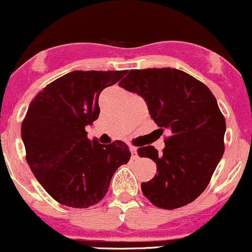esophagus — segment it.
<instances>
[{"label":"esophagus","mask_w":252,"mask_h":252,"mask_svg":"<svg viewBox=\"0 0 252 252\" xmlns=\"http://www.w3.org/2000/svg\"><path fill=\"white\" fill-rule=\"evenodd\" d=\"M130 153H131V158H132V160H135V158H138L137 149H136L135 147H130Z\"/></svg>","instance_id":"obj_1"}]
</instances>
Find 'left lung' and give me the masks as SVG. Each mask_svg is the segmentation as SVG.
Listing matches in <instances>:
<instances>
[{
	"mask_svg": "<svg viewBox=\"0 0 252 252\" xmlns=\"http://www.w3.org/2000/svg\"><path fill=\"white\" fill-rule=\"evenodd\" d=\"M120 85L144 98L161 134H170L162 153L153 146L137 150L158 168L152 180L141 184L144 196L164 210L194 201L224 154L226 123L216 97L194 77L170 67L130 70Z\"/></svg>",
	"mask_w": 252,
	"mask_h": 252,
	"instance_id": "1",
	"label": "left lung"
}]
</instances>
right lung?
<instances>
[{
    "label": "right lung",
    "mask_w": 252,
    "mask_h": 252,
    "mask_svg": "<svg viewBox=\"0 0 252 252\" xmlns=\"http://www.w3.org/2000/svg\"><path fill=\"white\" fill-rule=\"evenodd\" d=\"M126 71H73L34 97L21 126L26 160L54 200L74 209L97 204L116 169L128 163L122 141H90L86 126L99 116L98 97Z\"/></svg>",
    "instance_id": "add662e5"
}]
</instances>
